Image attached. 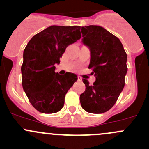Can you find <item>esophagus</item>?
Listing matches in <instances>:
<instances>
[{
  "mask_svg": "<svg viewBox=\"0 0 149 149\" xmlns=\"http://www.w3.org/2000/svg\"><path fill=\"white\" fill-rule=\"evenodd\" d=\"M79 80H81V78L79 77Z\"/></svg>",
  "mask_w": 149,
  "mask_h": 149,
  "instance_id": "obj_1",
  "label": "esophagus"
}]
</instances>
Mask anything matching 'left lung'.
I'll use <instances>...</instances> for the list:
<instances>
[{"instance_id":"1","label":"left lung","mask_w":149,"mask_h":149,"mask_svg":"<svg viewBox=\"0 0 149 149\" xmlns=\"http://www.w3.org/2000/svg\"><path fill=\"white\" fill-rule=\"evenodd\" d=\"M81 33L82 43L90 50L88 68H92L96 81L89 85L83 79L86 90L80 102L86 112L104 113L114 106L124 88L127 54L120 40L102 26H82Z\"/></svg>"}]
</instances>
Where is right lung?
Segmentation results:
<instances>
[{"instance_id":"add662e5","label":"right lung","mask_w":149,"mask_h":149,"mask_svg":"<svg viewBox=\"0 0 149 149\" xmlns=\"http://www.w3.org/2000/svg\"><path fill=\"white\" fill-rule=\"evenodd\" d=\"M81 26H50L35 34L23 54L22 86L30 103L42 113L52 114L63 108L65 96L77 81L74 73H55V64L66 47L81 37Z\"/></svg>"}]
</instances>
